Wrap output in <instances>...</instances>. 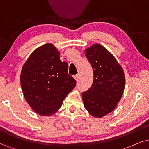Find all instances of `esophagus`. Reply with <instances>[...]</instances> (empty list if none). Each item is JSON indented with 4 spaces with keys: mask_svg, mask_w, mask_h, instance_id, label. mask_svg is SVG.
Returning a JSON list of instances; mask_svg holds the SVG:
<instances>
[{
    "mask_svg": "<svg viewBox=\"0 0 149 149\" xmlns=\"http://www.w3.org/2000/svg\"><path fill=\"white\" fill-rule=\"evenodd\" d=\"M74 78L76 79V80L77 81V82H78V81L80 80V75H79V74L75 75V76H74Z\"/></svg>",
    "mask_w": 149,
    "mask_h": 149,
    "instance_id": "esophagus-1",
    "label": "esophagus"
}]
</instances>
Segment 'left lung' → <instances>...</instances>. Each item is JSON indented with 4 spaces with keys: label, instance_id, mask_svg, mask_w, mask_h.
I'll return each instance as SVG.
<instances>
[{
    "label": "left lung",
    "instance_id": "1",
    "mask_svg": "<svg viewBox=\"0 0 149 149\" xmlns=\"http://www.w3.org/2000/svg\"><path fill=\"white\" fill-rule=\"evenodd\" d=\"M93 71V84L82 93L84 106L95 118L112 111L119 102L125 85L123 69L104 47L94 44L85 50Z\"/></svg>",
    "mask_w": 149,
    "mask_h": 149
}]
</instances>
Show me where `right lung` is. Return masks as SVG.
<instances>
[{
  "label": "right lung",
  "instance_id": "obj_1",
  "mask_svg": "<svg viewBox=\"0 0 149 149\" xmlns=\"http://www.w3.org/2000/svg\"><path fill=\"white\" fill-rule=\"evenodd\" d=\"M24 97L36 113L51 116L76 86L68 73V64L60 59V52L47 43L37 48L28 58L20 73Z\"/></svg>",
  "mask_w": 149,
  "mask_h": 149
}]
</instances>
